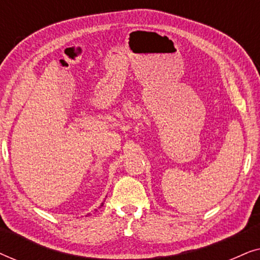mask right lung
<instances>
[{"instance_id":"obj_1","label":"right lung","mask_w":260,"mask_h":260,"mask_svg":"<svg viewBox=\"0 0 260 260\" xmlns=\"http://www.w3.org/2000/svg\"><path fill=\"white\" fill-rule=\"evenodd\" d=\"M103 204H104V202H103ZM103 204H102V206H103Z\"/></svg>"}]
</instances>
